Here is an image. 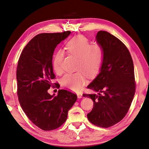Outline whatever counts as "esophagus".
<instances>
[{"instance_id": "1", "label": "esophagus", "mask_w": 149, "mask_h": 149, "mask_svg": "<svg viewBox=\"0 0 149 149\" xmlns=\"http://www.w3.org/2000/svg\"><path fill=\"white\" fill-rule=\"evenodd\" d=\"M77 96L79 99L83 97V94L81 93H77Z\"/></svg>"}]
</instances>
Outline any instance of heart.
<instances>
[{"instance_id":"b5f03b06","label":"heart","mask_w":149,"mask_h":149,"mask_svg":"<svg viewBox=\"0 0 149 149\" xmlns=\"http://www.w3.org/2000/svg\"><path fill=\"white\" fill-rule=\"evenodd\" d=\"M67 52L70 55L78 58L76 63L77 72L66 73L61 80L63 86L72 91H79L86 83V74L92 78L100 71L104 58V48L100 43L91 44L89 40L84 36L79 35L71 39L66 45ZM65 52L59 49L55 54L53 67L58 74L63 72V61Z\"/></svg>"}]
</instances>
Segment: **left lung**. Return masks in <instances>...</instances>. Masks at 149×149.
<instances>
[{"label": "left lung", "instance_id": "8db88e82", "mask_svg": "<svg viewBox=\"0 0 149 149\" xmlns=\"http://www.w3.org/2000/svg\"><path fill=\"white\" fill-rule=\"evenodd\" d=\"M96 40L104 48L100 73L88 86L97 94H84L93 101L87 114L90 123L107 128L118 123L128 112L135 94L134 63L127 48L106 31H99Z\"/></svg>", "mask_w": 149, "mask_h": 149}]
</instances>
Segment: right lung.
I'll return each instance as SVG.
<instances>
[{"mask_svg": "<svg viewBox=\"0 0 149 149\" xmlns=\"http://www.w3.org/2000/svg\"><path fill=\"white\" fill-rule=\"evenodd\" d=\"M70 33L67 31L36 35L25 46L18 62L16 75L20 104L28 118L43 130L60 127L77 100L75 94L65 89H59L57 96L48 92L55 78L52 65L54 51Z\"/></svg>", "mask_w": 149, "mask_h": 149, "instance_id": "add662e5", "label": "right lung"}]
</instances>
